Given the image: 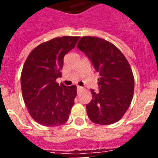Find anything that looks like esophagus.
<instances>
[{"label":"esophagus","mask_w":158,"mask_h":158,"mask_svg":"<svg viewBox=\"0 0 158 158\" xmlns=\"http://www.w3.org/2000/svg\"><path fill=\"white\" fill-rule=\"evenodd\" d=\"M81 90H82V87H81V86L78 85L77 86V92H78V93H79V92H80Z\"/></svg>","instance_id":"34e87169"}]
</instances>
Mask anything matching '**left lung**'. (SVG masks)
<instances>
[{
  "mask_svg": "<svg viewBox=\"0 0 158 158\" xmlns=\"http://www.w3.org/2000/svg\"><path fill=\"white\" fill-rule=\"evenodd\" d=\"M77 47L100 75L99 93L92 89L93 99L86 105L89 119L100 125L118 122L129 108L134 95L135 78L127 59L114 44L101 38L83 36Z\"/></svg>",
  "mask_w": 158,
  "mask_h": 158,
  "instance_id": "8db88e82",
  "label": "left lung"
}]
</instances>
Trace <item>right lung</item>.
<instances>
[{"instance_id":"1","label":"right lung","mask_w":158,"mask_h":158,"mask_svg":"<svg viewBox=\"0 0 158 158\" xmlns=\"http://www.w3.org/2000/svg\"><path fill=\"white\" fill-rule=\"evenodd\" d=\"M79 36L57 37L35 47L23 64L20 76L22 96L31 118L46 127L68 121L77 86L56 82L62 77L64 56L74 48Z\"/></svg>"}]
</instances>
